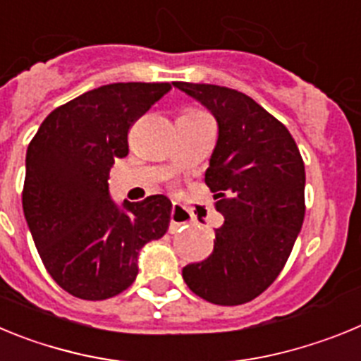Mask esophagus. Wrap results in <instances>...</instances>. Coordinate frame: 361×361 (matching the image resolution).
I'll return each instance as SVG.
<instances>
[{
    "label": "esophagus",
    "mask_w": 361,
    "mask_h": 361,
    "mask_svg": "<svg viewBox=\"0 0 361 361\" xmlns=\"http://www.w3.org/2000/svg\"><path fill=\"white\" fill-rule=\"evenodd\" d=\"M171 222H170V231L175 233L178 228H184L188 224V213L186 209L173 204V208H171Z\"/></svg>",
    "instance_id": "esophagus-1"
}]
</instances>
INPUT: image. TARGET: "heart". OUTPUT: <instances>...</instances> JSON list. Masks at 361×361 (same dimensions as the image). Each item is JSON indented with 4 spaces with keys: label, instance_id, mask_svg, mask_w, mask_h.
Segmentation results:
<instances>
[{
    "label": "heart",
    "instance_id": "heart-1",
    "mask_svg": "<svg viewBox=\"0 0 361 361\" xmlns=\"http://www.w3.org/2000/svg\"><path fill=\"white\" fill-rule=\"evenodd\" d=\"M183 116H186V117H204L206 114H204L202 110H197V108H188V110L183 111Z\"/></svg>",
    "mask_w": 361,
    "mask_h": 361
}]
</instances>
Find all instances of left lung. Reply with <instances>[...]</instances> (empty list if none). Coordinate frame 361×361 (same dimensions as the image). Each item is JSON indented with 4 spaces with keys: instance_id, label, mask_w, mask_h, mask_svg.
<instances>
[{
    "instance_id": "left-lung-1",
    "label": "left lung",
    "mask_w": 361,
    "mask_h": 361,
    "mask_svg": "<svg viewBox=\"0 0 361 361\" xmlns=\"http://www.w3.org/2000/svg\"><path fill=\"white\" fill-rule=\"evenodd\" d=\"M173 86L208 108L219 124L204 180L224 216L213 253L188 264L183 279L212 304H245L275 282L302 229L304 161L289 130L250 95L216 85Z\"/></svg>"
}]
</instances>
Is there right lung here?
<instances>
[{"label": "right lung", "instance_id": "obj_1", "mask_svg": "<svg viewBox=\"0 0 361 361\" xmlns=\"http://www.w3.org/2000/svg\"><path fill=\"white\" fill-rule=\"evenodd\" d=\"M170 90V82L99 86L56 108L28 145L25 219L44 267L70 295L106 300L128 289L142 245L168 231V197L117 206L108 173L128 155L130 126Z\"/></svg>", "mask_w": 361, "mask_h": 361}]
</instances>
